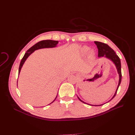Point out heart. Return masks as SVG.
I'll return each mask as SVG.
<instances>
[{
  "label": "heart",
  "instance_id": "obj_1",
  "mask_svg": "<svg viewBox=\"0 0 135 135\" xmlns=\"http://www.w3.org/2000/svg\"><path fill=\"white\" fill-rule=\"evenodd\" d=\"M89 50H90V48L88 46H84V47H82L81 52V54L83 55H86L89 52ZM89 54H90V55L91 56H93L94 55V54H95L94 51L93 50H91L90 51Z\"/></svg>",
  "mask_w": 135,
  "mask_h": 135
}]
</instances>
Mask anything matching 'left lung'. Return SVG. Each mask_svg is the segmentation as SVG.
<instances>
[{"label": "left lung", "mask_w": 135, "mask_h": 135, "mask_svg": "<svg viewBox=\"0 0 135 135\" xmlns=\"http://www.w3.org/2000/svg\"><path fill=\"white\" fill-rule=\"evenodd\" d=\"M95 43L97 45V49H98V56L99 57H100L104 56V57H107V59L110 60L113 63L115 64L116 68L117 69L118 73L119 75V80L118 85L117 89L116 90L115 94L114 95V96H113V97L111 99V100H112V99L115 96V95L117 94V93L118 89V88H119L120 84V83H121V81H122V71H121V62H120V60L119 57H118V56L115 54V51L113 50L110 47H109L107 44L103 43V42H100V41H95ZM78 99L81 102H82L84 103L88 104L85 102H83L82 100H81L78 97ZM90 105H95V106H99V105H102L103 104H101V105L90 104Z\"/></svg>", "instance_id": "1"}]
</instances>
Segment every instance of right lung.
I'll use <instances>...</instances> for the list:
<instances>
[{
	"instance_id": "add662e5",
	"label": "right lung",
	"mask_w": 135,
	"mask_h": 135,
	"mask_svg": "<svg viewBox=\"0 0 135 135\" xmlns=\"http://www.w3.org/2000/svg\"><path fill=\"white\" fill-rule=\"evenodd\" d=\"M58 42H59L58 41L52 40H42V41H40L37 42V44H35L33 46H32L30 49H28L27 51V52L25 53L24 56L23 57L22 59L21 60V61L20 62V67H19V69H18V74H20L21 68H22L25 61L28 57V56H29L31 54H32L35 50L40 49H42V48H49V47H56L57 44H58ZM57 96L56 97L54 101L56 100ZM53 102H52L51 103H52ZM51 103H50V104H51Z\"/></svg>"
}]
</instances>
